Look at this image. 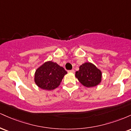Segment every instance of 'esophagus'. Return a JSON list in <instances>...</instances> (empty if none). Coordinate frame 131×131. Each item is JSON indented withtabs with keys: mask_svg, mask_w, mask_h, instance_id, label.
I'll use <instances>...</instances> for the list:
<instances>
[{
	"mask_svg": "<svg viewBox=\"0 0 131 131\" xmlns=\"http://www.w3.org/2000/svg\"><path fill=\"white\" fill-rule=\"evenodd\" d=\"M68 73H74V70H69V71H68Z\"/></svg>",
	"mask_w": 131,
	"mask_h": 131,
	"instance_id": "1",
	"label": "esophagus"
}]
</instances>
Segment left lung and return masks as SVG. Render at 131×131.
Returning a JSON list of instances; mask_svg holds the SVG:
<instances>
[{
  "label": "left lung",
  "instance_id": "8db88e82",
  "mask_svg": "<svg viewBox=\"0 0 131 131\" xmlns=\"http://www.w3.org/2000/svg\"><path fill=\"white\" fill-rule=\"evenodd\" d=\"M75 76L78 81L87 88L96 86L102 81L101 71L90 62L84 63L81 65Z\"/></svg>",
  "mask_w": 131,
  "mask_h": 131
}]
</instances>
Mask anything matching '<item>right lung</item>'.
I'll list each match as a JSON object with an SVG mask.
<instances>
[{
    "instance_id": "1",
    "label": "right lung",
    "mask_w": 131,
    "mask_h": 131,
    "mask_svg": "<svg viewBox=\"0 0 131 131\" xmlns=\"http://www.w3.org/2000/svg\"><path fill=\"white\" fill-rule=\"evenodd\" d=\"M67 71L52 61L45 62L36 70L34 81L39 88L52 91L60 84Z\"/></svg>"
}]
</instances>
